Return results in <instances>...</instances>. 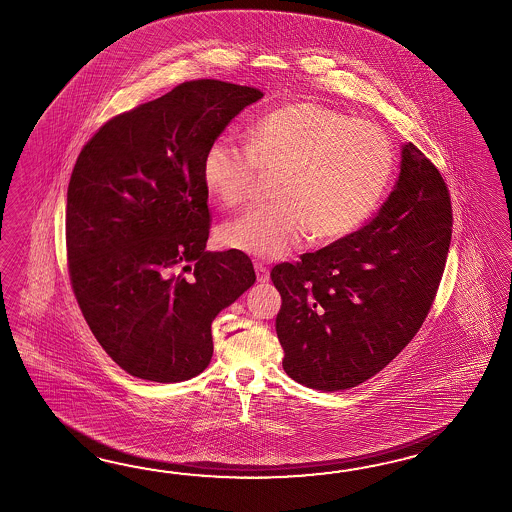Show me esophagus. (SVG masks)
Instances as JSON below:
<instances>
[{
    "mask_svg": "<svg viewBox=\"0 0 512 512\" xmlns=\"http://www.w3.org/2000/svg\"><path fill=\"white\" fill-rule=\"evenodd\" d=\"M254 269H256V276H258V282H269V269L263 265V263L256 262L254 263Z\"/></svg>",
    "mask_w": 512,
    "mask_h": 512,
    "instance_id": "34e87169",
    "label": "esophagus"
}]
</instances>
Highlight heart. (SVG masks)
<instances>
[{
	"label": "heart",
	"mask_w": 512,
	"mask_h": 512,
	"mask_svg": "<svg viewBox=\"0 0 512 512\" xmlns=\"http://www.w3.org/2000/svg\"><path fill=\"white\" fill-rule=\"evenodd\" d=\"M394 165L392 143L377 124L297 102L258 118L245 146L228 135L215 137L202 156V182L223 206L237 208L258 171H280L275 202L250 208L219 230L224 247L276 260L306 232L315 243L354 232L377 208Z\"/></svg>",
	"instance_id": "b5f03b06"
}]
</instances>
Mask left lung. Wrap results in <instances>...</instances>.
<instances>
[{
	"instance_id": "obj_1",
	"label": "left lung",
	"mask_w": 512,
	"mask_h": 512,
	"mask_svg": "<svg viewBox=\"0 0 512 512\" xmlns=\"http://www.w3.org/2000/svg\"><path fill=\"white\" fill-rule=\"evenodd\" d=\"M451 226L442 174L408 143L395 189L371 223L273 267L282 297L276 334L289 377L338 392L388 366L433 306Z\"/></svg>"
}]
</instances>
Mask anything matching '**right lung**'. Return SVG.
Segmentation results:
<instances>
[{
  "instance_id": "add662e5",
  "label": "right lung",
  "mask_w": 512,
  "mask_h": 512,
  "mask_svg": "<svg viewBox=\"0 0 512 512\" xmlns=\"http://www.w3.org/2000/svg\"><path fill=\"white\" fill-rule=\"evenodd\" d=\"M262 96L219 79L185 81L107 120L79 152L66 193L70 284L94 338L137 379L202 373L211 321L256 282L245 252L206 250L202 156Z\"/></svg>"
}]
</instances>
